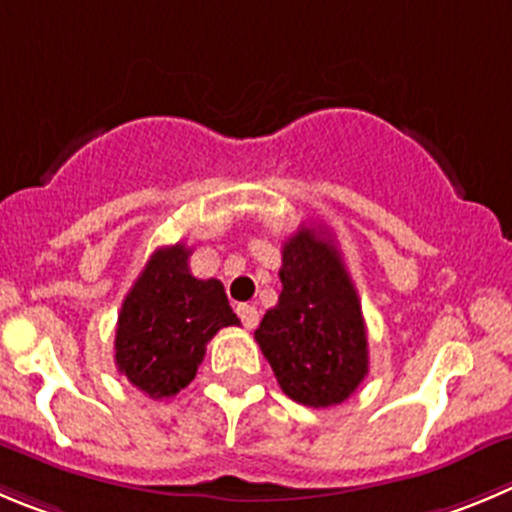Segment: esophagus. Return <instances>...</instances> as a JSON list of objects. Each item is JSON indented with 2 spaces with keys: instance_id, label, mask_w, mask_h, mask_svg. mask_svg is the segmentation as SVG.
<instances>
[{
  "instance_id": "esophagus-1",
  "label": "esophagus",
  "mask_w": 512,
  "mask_h": 512,
  "mask_svg": "<svg viewBox=\"0 0 512 512\" xmlns=\"http://www.w3.org/2000/svg\"><path fill=\"white\" fill-rule=\"evenodd\" d=\"M237 315L242 318V326L247 328V331H252V328H257V323H260V310L255 308V305H237Z\"/></svg>"
}]
</instances>
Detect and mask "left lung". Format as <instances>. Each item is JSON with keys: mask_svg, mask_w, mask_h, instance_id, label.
<instances>
[{"mask_svg": "<svg viewBox=\"0 0 512 512\" xmlns=\"http://www.w3.org/2000/svg\"><path fill=\"white\" fill-rule=\"evenodd\" d=\"M280 283L255 341L290 399L313 409L341 404L369 374V341L341 252L321 227H300L285 242Z\"/></svg>", "mask_w": 512, "mask_h": 512, "instance_id": "1", "label": "left lung"}]
</instances>
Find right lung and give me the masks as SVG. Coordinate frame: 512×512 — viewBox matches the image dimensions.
Segmentation results:
<instances>
[{"mask_svg": "<svg viewBox=\"0 0 512 512\" xmlns=\"http://www.w3.org/2000/svg\"><path fill=\"white\" fill-rule=\"evenodd\" d=\"M186 245L161 247L118 313L116 366L151 399H171L194 381L217 331L240 326L219 280L189 272Z\"/></svg>", "mask_w": 512, "mask_h": 512, "instance_id": "obj_1", "label": "right lung"}]
</instances>
